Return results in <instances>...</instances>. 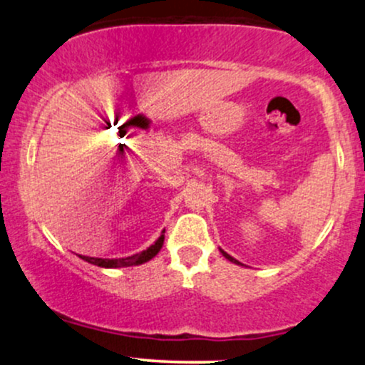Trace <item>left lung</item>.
Instances as JSON below:
<instances>
[{
  "mask_svg": "<svg viewBox=\"0 0 365 365\" xmlns=\"http://www.w3.org/2000/svg\"><path fill=\"white\" fill-rule=\"evenodd\" d=\"M221 253H222V257H225V258H227V260H230V262H232V263H236V265H241V263H240L238 260H236V258H232V257H231V255H227L226 252H222V250H221Z\"/></svg>",
  "mask_w": 365,
  "mask_h": 365,
  "instance_id": "obj_1",
  "label": "left lung"
}]
</instances>
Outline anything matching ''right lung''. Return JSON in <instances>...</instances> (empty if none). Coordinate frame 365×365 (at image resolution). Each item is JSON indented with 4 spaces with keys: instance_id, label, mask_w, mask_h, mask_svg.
Wrapping results in <instances>:
<instances>
[{
    "instance_id": "add662e5",
    "label": "right lung",
    "mask_w": 365,
    "mask_h": 365,
    "mask_svg": "<svg viewBox=\"0 0 365 365\" xmlns=\"http://www.w3.org/2000/svg\"><path fill=\"white\" fill-rule=\"evenodd\" d=\"M165 241V231L161 232V236L158 238L151 247L144 250V252L130 255V257L125 258H95V257H85V255H80V258L83 260L91 263V265L96 267H103V269H120V267H134V265H143L151 260L153 257H156L158 252H160L161 247H163Z\"/></svg>"
}]
</instances>
